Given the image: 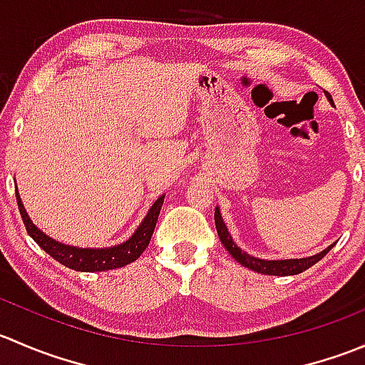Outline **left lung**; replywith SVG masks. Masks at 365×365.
<instances>
[{"mask_svg":"<svg viewBox=\"0 0 365 365\" xmlns=\"http://www.w3.org/2000/svg\"><path fill=\"white\" fill-rule=\"evenodd\" d=\"M327 97H329V101L332 102V97H330L329 93H327ZM215 227H217V233H219L220 242H222V245L226 247V251L230 252L238 263L251 268V270L257 272V274H264V275H282V277H284V275L302 274L304 270L311 268L312 264L318 263L322 257H325V254L332 249V245H330V247H327L325 251L316 254V256L302 257V259H279V261L257 259V257L249 256L247 252H242V249L237 247V244L233 242L231 235L227 233L226 224H224L222 219H220L219 208H215Z\"/></svg>","mask_w":365,"mask_h":365,"instance_id":"8db88e82","label":"left lung"}]
</instances>
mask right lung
<instances>
[{"label":"right lung","instance_id":"obj_1","mask_svg":"<svg viewBox=\"0 0 365 365\" xmlns=\"http://www.w3.org/2000/svg\"><path fill=\"white\" fill-rule=\"evenodd\" d=\"M17 196V206H19L21 217H23V222L26 226L29 237L40 245L51 257L58 261V263L65 264V267L72 268L76 272H104V270H113V268L125 267V264L132 263V261L138 259L145 249L148 247L150 240H152L153 230H155L157 219H159V213L164 203V196H160L159 200L153 203L150 208L148 215L145 217L141 226L138 227L132 238H128L125 244L116 245L111 249H79V247H70V245H63L60 242L53 240L47 235H43L35 224L29 220L28 213H26L23 203L19 200V194Z\"/></svg>","mask_w":365,"mask_h":365}]
</instances>
